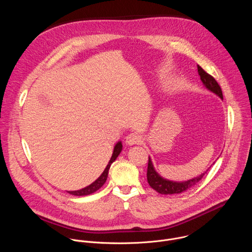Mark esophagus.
<instances>
[{
	"label": "esophagus",
	"instance_id": "34e87169",
	"mask_svg": "<svg viewBox=\"0 0 252 252\" xmlns=\"http://www.w3.org/2000/svg\"><path fill=\"white\" fill-rule=\"evenodd\" d=\"M141 141V136L136 134V133H129L128 135L126 136V143L127 146H133L137 145Z\"/></svg>",
	"mask_w": 252,
	"mask_h": 252
}]
</instances>
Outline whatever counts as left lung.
Listing matches in <instances>:
<instances>
[{
	"instance_id": "8db88e82",
	"label": "left lung",
	"mask_w": 252,
	"mask_h": 252,
	"mask_svg": "<svg viewBox=\"0 0 252 252\" xmlns=\"http://www.w3.org/2000/svg\"><path fill=\"white\" fill-rule=\"evenodd\" d=\"M197 71H198V75L200 77V81H201L203 87L206 90H208L209 92L220 96L221 99H223L221 89H220V85L218 84V82L214 80V78L211 77L210 75H208L207 73H205V71L202 69V67L199 66L198 64H197ZM208 169H206V171ZM206 171H204L203 173H201L200 175H198L196 177L189 179V181H185V182L169 181V179L162 177L156 170L154 163L152 161V158L150 157L147 178H148V183L151 186V188H153L158 193H160V194H177V193H182V192L191 189L192 187H194L197 183H199L201 181V178L206 173Z\"/></svg>"
}]
</instances>
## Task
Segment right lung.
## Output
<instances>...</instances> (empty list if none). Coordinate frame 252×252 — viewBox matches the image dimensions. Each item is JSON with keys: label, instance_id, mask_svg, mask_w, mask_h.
Listing matches in <instances>:
<instances>
[{"label": "right lung", "instance_id": "right-lung-1", "mask_svg": "<svg viewBox=\"0 0 252 252\" xmlns=\"http://www.w3.org/2000/svg\"><path fill=\"white\" fill-rule=\"evenodd\" d=\"M123 151V142L120 140L117 142V145L114 147V151H113V155H112V158L109 161V163H107V165L105 166L104 170L102 171V173L95 179V181L91 184L90 186L82 189H79V190H73V191H66L67 193L71 194V195H76V196H84V195H89V194H92L94 193V191H96L97 189H99L103 185L104 183L106 182V178H107V174H109V169L112 165V163L117 159V158L120 156V154L122 153Z\"/></svg>", "mask_w": 252, "mask_h": 252}]
</instances>
